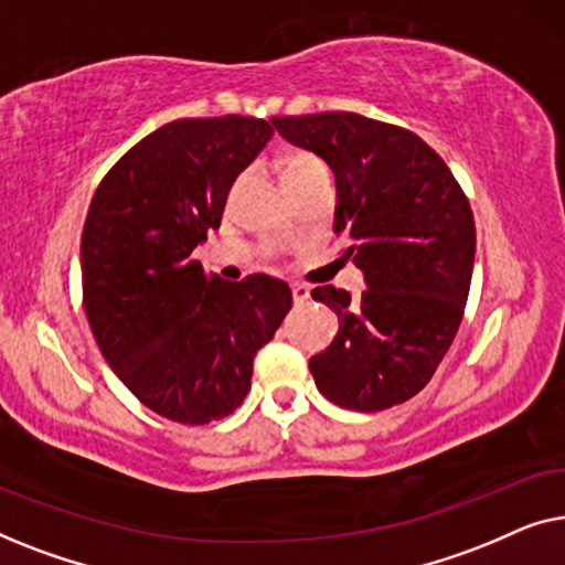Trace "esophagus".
Instances as JSON below:
<instances>
[{"instance_id": "esophagus-1", "label": "esophagus", "mask_w": 565, "mask_h": 565, "mask_svg": "<svg viewBox=\"0 0 565 565\" xmlns=\"http://www.w3.org/2000/svg\"><path fill=\"white\" fill-rule=\"evenodd\" d=\"M308 296H311V290H308L306 285H292V300H296V306L306 303Z\"/></svg>"}]
</instances>
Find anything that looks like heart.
Wrapping results in <instances>:
<instances>
[{"instance_id": "heart-1", "label": "heart", "mask_w": 565, "mask_h": 565, "mask_svg": "<svg viewBox=\"0 0 565 565\" xmlns=\"http://www.w3.org/2000/svg\"><path fill=\"white\" fill-rule=\"evenodd\" d=\"M280 174H282L285 188H292V184L308 182V180H313V177L329 174V169H327V164H323L319 157H316V153H311V151H296V153H290V157L282 161Z\"/></svg>"}]
</instances>
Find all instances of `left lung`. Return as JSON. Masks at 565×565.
Here are the masks:
<instances>
[{
	"label": "left lung",
	"instance_id": "8db88e82",
	"mask_svg": "<svg viewBox=\"0 0 565 565\" xmlns=\"http://www.w3.org/2000/svg\"><path fill=\"white\" fill-rule=\"evenodd\" d=\"M285 141L313 151L337 180L334 231L365 275L360 298L334 285L313 300L339 316L308 360L331 404L383 412L416 396L450 350L466 311L476 223L466 192L412 130L358 113L273 118Z\"/></svg>",
	"mask_w": 565,
	"mask_h": 565
}]
</instances>
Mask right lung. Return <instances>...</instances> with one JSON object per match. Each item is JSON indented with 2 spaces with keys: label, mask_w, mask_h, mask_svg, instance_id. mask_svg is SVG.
I'll use <instances>...</instances> for the list:
<instances>
[{
  "label": "right lung",
  "mask_w": 565,
  "mask_h": 565,
  "mask_svg": "<svg viewBox=\"0 0 565 565\" xmlns=\"http://www.w3.org/2000/svg\"><path fill=\"white\" fill-rule=\"evenodd\" d=\"M269 138L267 120L242 115L167 122L115 161L89 203L82 290L92 334L126 388L172 422L234 414L254 358L292 306L282 280L226 282L192 259Z\"/></svg>",
  "instance_id": "add662e5"
}]
</instances>
